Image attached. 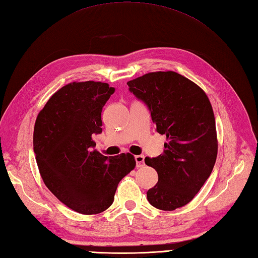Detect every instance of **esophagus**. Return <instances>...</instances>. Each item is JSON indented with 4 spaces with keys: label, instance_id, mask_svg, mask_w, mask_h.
<instances>
[{
    "label": "esophagus",
    "instance_id": "esophagus-1",
    "mask_svg": "<svg viewBox=\"0 0 258 258\" xmlns=\"http://www.w3.org/2000/svg\"><path fill=\"white\" fill-rule=\"evenodd\" d=\"M135 160H136L137 167H138V168L144 167V164H145V156H142V154H140V156H136Z\"/></svg>",
    "mask_w": 258,
    "mask_h": 258
}]
</instances>
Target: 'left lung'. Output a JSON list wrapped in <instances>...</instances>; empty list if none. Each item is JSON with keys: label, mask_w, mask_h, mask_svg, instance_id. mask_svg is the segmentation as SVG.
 Wrapping results in <instances>:
<instances>
[{"label": "left lung", "mask_w": 258, "mask_h": 258, "mask_svg": "<svg viewBox=\"0 0 258 258\" xmlns=\"http://www.w3.org/2000/svg\"><path fill=\"white\" fill-rule=\"evenodd\" d=\"M148 106L160 135L167 136L163 153L146 158L158 183L147 192L152 207L173 211L192 201L209 179L217 156L214 112L204 90L175 72H154L127 83Z\"/></svg>", "instance_id": "left-lung-1"}]
</instances>
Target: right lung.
Returning <instances> with one entry per match:
<instances>
[{
    "mask_svg": "<svg viewBox=\"0 0 258 258\" xmlns=\"http://www.w3.org/2000/svg\"><path fill=\"white\" fill-rule=\"evenodd\" d=\"M113 93L107 83H70L50 97L34 127V152L45 185L81 214L109 208L118 183L136 167L130 153L108 158L93 150V135L102 131V108Z\"/></svg>",
    "mask_w": 258,
    "mask_h": 258,
    "instance_id": "add662e5",
    "label": "right lung"
}]
</instances>
